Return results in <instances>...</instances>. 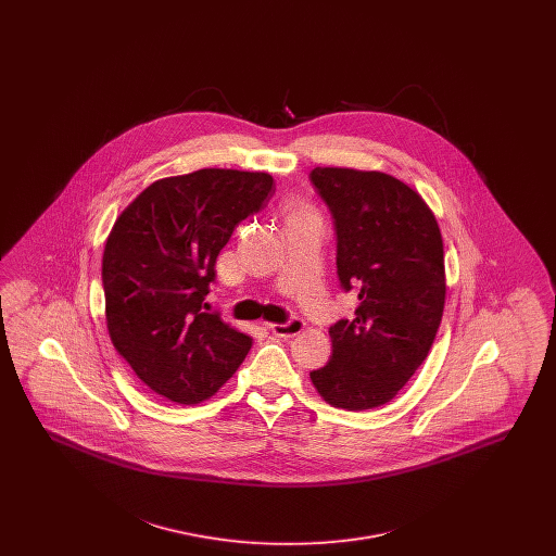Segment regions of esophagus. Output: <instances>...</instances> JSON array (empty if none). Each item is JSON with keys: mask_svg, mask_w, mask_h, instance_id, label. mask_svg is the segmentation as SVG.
<instances>
[{"mask_svg": "<svg viewBox=\"0 0 556 556\" xmlns=\"http://www.w3.org/2000/svg\"><path fill=\"white\" fill-rule=\"evenodd\" d=\"M265 329L270 331L273 336H279V338H293L304 329V320L290 318L286 323H265Z\"/></svg>", "mask_w": 556, "mask_h": 556, "instance_id": "obj_1", "label": "esophagus"}]
</instances>
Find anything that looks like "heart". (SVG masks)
<instances>
[{
  "label": "heart",
  "instance_id": "obj_1",
  "mask_svg": "<svg viewBox=\"0 0 556 556\" xmlns=\"http://www.w3.org/2000/svg\"><path fill=\"white\" fill-rule=\"evenodd\" d=\"M288 218H315V216L304 204L291 202L290 206H288Z\"/></svg>",
  "mask_w": 556,
  "mask_h": 556
}]
</instances>
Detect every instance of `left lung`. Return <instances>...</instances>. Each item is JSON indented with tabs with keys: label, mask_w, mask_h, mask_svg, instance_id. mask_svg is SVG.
Returning <instances> with one entry per match:
<instances>
[{
	"label": "left lung",
	"mask_w": 556,
	"mask_h": 556,
	"mask_svg": "<svg viewBox=\"0 0 556 556\" xmlns=\"http://www.w3.org/2000/svg\"><path fill=\"white\" fill-rule=\"evenodd\" d=\"M336 229V266L358 295L329 327L331 358L311 379L329 404L367 410L396 396L435 340L444 300V245L421 195L375 170L313 168Z\"/></svg>",
	"instance_id": "left-lung-1"
}]
</instances>
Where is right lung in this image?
<instances>
[{
    "instance_id": "add662e5",
    "label": "right lung",
    "mask_w": 556,
    "mask_h": 556,
    "mask_svg": "<svg viewBox=\"0 0 556 556\" xmlns=\"http://www.w3.org/2000/svg\"><path fill=\"white\" fill-rule=\"evenodd\" d=\"M273 193L266 173L202 168L152 184L114 223L102 261L108 333L160 396L198 404L250 352L252 338L204 300L218 252Z\"/></svg>"
}]
</instances>
